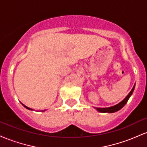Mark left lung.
<instances>
[{"label":"left lung","mask_w":147,"mask_h":147,"mask_svg":"<svg viewBox=\"0 0 147 147\" xmlns=\"http://www.w3.org/2000/svg\"><path fill=\"white\" fill-rule=\"evenodd\" d=\"M134 88H135V85L133 87L132 90H131V92L129 93V95L126 96L125 98L123 99L120 103L117 104V105L111 106V107H109V108H95V109L100 113H111L117 112V111L120 110L121 109H122V108L124 106V105L127 103L128 100H129V99L130 98V97H131V95L133 94Z\"/></svg>","instance_id":"8db88e82"}]
</instances>
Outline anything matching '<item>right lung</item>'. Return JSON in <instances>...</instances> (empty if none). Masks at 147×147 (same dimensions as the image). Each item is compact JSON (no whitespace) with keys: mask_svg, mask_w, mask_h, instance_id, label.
<instances>
[{"mask_svg":"<svg viewBox=\"0 0 147 147\" xmlns=\"http://www.w3.org/2000/svg\"><path fill=\"white\" fill-rule=\"evenodd\" d=\"M23 106H24V107L25 108H26V109H28V110H32V109H30V108H29V107H28V106H25L24 105V104H23Z\"/></svg>","mask_w":147,"mask_h":147,"instance_id":"obj_1","label":"right lung"}]
</instances>
